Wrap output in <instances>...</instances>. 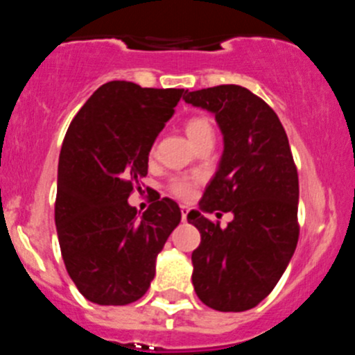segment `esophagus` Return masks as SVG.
<instances>
[{
    "label": "esophagus",
    "mask_w": 355,
    "mask_h": 355,
    "mask_svg": "<svg viewBox=\"0 0 355 355\" xmlns=\"http://www.w3.org/2000/svg\"><path fill=\"white\" fill-rule=\"evenodd\" d=\"M187 215H188V208L187 206H181V218H183V222H187Z\"/></svg>",
    "instance_id": "1"
}]
</instances>
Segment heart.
Returning <instances> with one entry per match:
<instances>
[{
    "label": "heart",
    "mask_w": 355,
    "mask_h": 355,
    "mask_svg": "<svg viewBox=\"0 0 355 355\" xmlns=\"http://www.w3.org/2000/svg\"><path fill=\"white\" fill-rule=\"evenodd\" d=\"M184 131L192 142H197L206 135H213L211 122L205 117L188 119L187 124H184ZM193 188H196V180H192V178H175L168 184L172 196L180 197V199H190L193 196Z\"/></svg>",
    "instance_id": "heart-1"
}]
</instances>
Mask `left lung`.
<instances>
[{"instance_id": "1", "label": "left lung", "mask_w": 355, "mask_h": 355, "mask_svg": "<svg viewBox=\"0 0 355 355\" xmlns=\"http://www.w3.org/2000/svg\"><path fill=\"white\" fill-rule=\"evenodd\" d=\"M188 105L215 115L224 153L188 222L200 233L192 283L216 311H247L279 283L299 241V174L286 131L261 97L240 85L184 92ZM234 213L222 230L205 212Z\"/></svg>"}]
</instances>
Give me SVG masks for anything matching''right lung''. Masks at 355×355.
<instances>
[{
	"label": "right lung",
	"mask_w": 355,
	"mask_h": 355,
	"mask_svg": "<svg viewBox=\"0 0 355 355\" xmlns=\"http://www.w3.org/2000/svg\"><path fill=\"white\" fill-rule=\"evenodd\" d=\"M183 89L101 85L72 119L58 159L55 224L65 268L99 306L139 300L181 209L168 197L140 215L128 197L147 175L149 150Z\"/></svg>",
	"instance_id": "obj_1"
}]
</instances>
